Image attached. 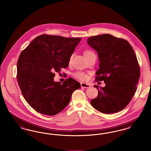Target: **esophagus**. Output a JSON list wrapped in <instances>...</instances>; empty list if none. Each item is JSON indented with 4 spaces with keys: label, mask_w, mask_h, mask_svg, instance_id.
I'll return each instance as SVG.
<instances>
[{
    "label": "esophagus",
    "mask_w": 151,
    "mask_h": 151,
    "mask_svg": "<svg viewBox=\"0 0 151 151\" xmlns=\"http://www.w3.org/2000/svg\"><path fill=\"white\" fill-rule=\"evenodd\" d=\"M81 87H83V88H89L90 87V85L88 83H81Z\"/></svg>",
    "instance_id": "34e87169"
}]
</instances>
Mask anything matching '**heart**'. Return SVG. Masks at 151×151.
<instances>
[{"instance_id":"heart-1","label":"heart","mask_w":151,"mask_h":151,"mask_svg":"<svg viewBox=\"0 0 151 151\" xmlns=\"http://www.w3.org/2000/svg\"><path fill=\"white\" fill-rule=\"evenodd\" d=\"M92 52L90 50H85L83 52L84 56L86 57L90 54L92 53ZM73 56H71L70 58V60H71L72 59ZM74 76L77 78L79 79L81 81H85L88 78V76L85 74V73L81 72H77L74 74Z\"/></svg>"}]
</instances>
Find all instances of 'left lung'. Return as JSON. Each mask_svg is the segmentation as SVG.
<instances>
[{
	"label": "left lung",
	"mask_w": 151,
	"mask_h": 151,
	"mask_svg": "<svg viewBox=\"0 0 151 151\" xmlns=\"http://www.w3.org/2000/svg\"><path fill=\"white\" fill-rule=\"evenodd\" d=\"M88 45L98 55L99 68L96 81H104V87L95 85L98 95L91 100L92 106L99 111L111 114L124 109L137 91L140 68L137 56L126 40L111 34L93 36Z\"/></svg>",
	"instance_id": "1"
}]
</instances>
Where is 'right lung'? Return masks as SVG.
<instances>
[{
  "label": "right lung",
  "instance_id": "1",
  "mask_svg": "<svg viewBox=\"0 0 151 151\" xmlns=\"http://www.w3.org/2000/svg\"><path fill=\"white\" fill-rule=\"evenodd\" d=\"M81 38L43 34L22 51L17 61V78L27 103L40 113L53 116L70 102L81 84L72 78L55 82L54 72L69 65Z\"/></svg>",
  "mask_w": 151,
  "mask_h": 151
}]
</instances>
